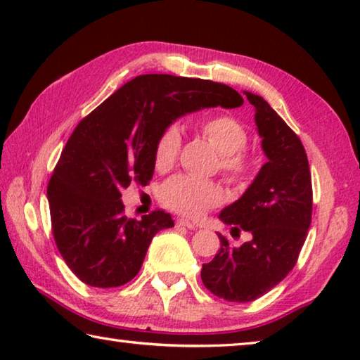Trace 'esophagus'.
Returning <instances> with one entry per match:
<instances>
[{"label": "esophagus", "instance_id": "esophagus-1", "mask_svg": "<svg viewBox=\"0 0 360 360\" xmlns=\"http://www.w3.org/2000/svg\"><path fill=\"white\" fill-rule=\"evenodd\" d=\"M176 225H178V227H186L188 230L197 229V225L192 224L191 221H187V219H178V221H176Z\"/></svg>", "mask_w": 360, "mask_h": 360}]
</instances>
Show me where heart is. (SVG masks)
I'll return each mask as SVG.
<instances>
[{
    "instance_id": "heart-1",
    "label": "heart",
    "mask_w": 360,
    "mask_h": 360,
    "mask_svg": "<svg viewBox=\"0 0 360 360\" xmlns=\"http://www.w3.org/2000/svg\"><path fill=\"white\" fill-rule=\"evenodd\" d=\"M200 131L221 154L219 168L225 178L235 184L246 181L252 169V162L243 150L248 144V131L245 127L230 115H214L200 124ZM181 131L174 125L168 127L162 131L155 143V168L160 172L172 168L178 158ZM160 200L163 205L181 214L198 217L222 202V192L214 182L179 174L162 186Z\"/></svg>"
}]
</instances>
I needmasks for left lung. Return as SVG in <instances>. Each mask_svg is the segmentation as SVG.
I'll use <instances>...</instances> for the list:
<instances>
[{
  "label": "left lung",
  "mask_w": 360,
  "mask_h": 360,
  "mask_svg": "<svg viewBox=\"0 0 360 360\" xmlns=\"http://www.w3.org/2000/svg\"><path fill=\"white\" fill-rule=\"evenodd\" d=\"M255 109V125L266 163L246 192L219 214L231 235L245 230L251 240L233 248L225 236L202 281L229 302H252L289 275L307 240L313 212L311 173L303 144L275 109L259 95L243 92Z\"/></svg>",
  "instance_id": "8db88e82"
}]
</instances>
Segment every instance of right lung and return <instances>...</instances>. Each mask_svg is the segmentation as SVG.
I'll use <instances>...</instances> for the list:
<instances>
[{"mask_svg":"<svg viewBox=\"0 0 360 360\" xmlns=\"http://www.w3.org/2000/svg\"><path fill=\"white\" fill-rule=\"evenodd\" d=\"M229 85L143 75L122 85L79 122L47 186L52 233L70 270L92 288H117L138 275L157 231L174 225L165 211L124 216L122 191L146 186L154 150L176 119L205 108H238Z\"/></svg>","mask_w":360,"mask_h":360,"instance_id":"obj_1","label":"right lung"}]
</instances>
